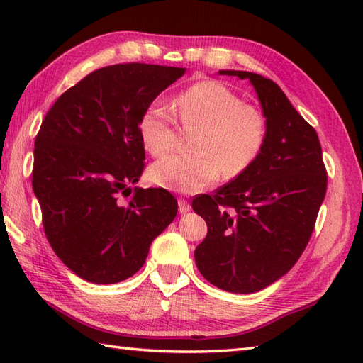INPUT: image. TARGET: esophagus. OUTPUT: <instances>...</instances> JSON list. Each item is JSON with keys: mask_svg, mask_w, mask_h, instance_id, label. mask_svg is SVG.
<instances>
[{"mask_svg": "<svg viewBox=\"0 0 363 363\" xmlns=\"http://www.w3.org/2000/svg\"><path fill=\"white\" fill-rule=\"evenodd\" d=\"M177 209H179V213H187L191 207H190V204L186 201V199H182V198H179L177 199Z\"/></svg>", "mask_w": 363, "mask_h": 363, "instance_id": "34e87169", "label": "esophagus"}]
</instances>
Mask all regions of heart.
I'll list each match as a JSON object with an SVG mask.
<instances>
[{"label":"heart","instance_id":"b5f03b06","mask_svg":"<svg viewBox=\"0 0 363 363\" xmlns=\"http://www.w3.org/2000/svg\"><path fill=\"white\" fill-rule=\"evenodd\" d=\"M176 112L184 125H201L195 152L172 154L151 167V181L179 194H198L226 176L248 168L265 140V118L254 106L243 104L237 94L217 81L194 84L177 95ZM145 148L162 156L173 148L176 120L169 106L152 101L138 121Z\"/></svg>","mask_w":363,"mask_h":363}]
</instances>
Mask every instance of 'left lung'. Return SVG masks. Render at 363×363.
<instances>
[{"mask_svg":"<svg viewBox=\"0 0 363 363\" xmlns=\"http://www.w3.org/2000/svg\"><path fill=\"white\" fill-rule=\"evenodd\" d=\"M218 73L250 79L265 117V140L234 181L191 203L207 223L195 262L215 287L254 293L290 272L306 250L328 176L317 133L276 82L250 72Z\"/></svg>","mask_w":363,"mask_h":363,"instance_id":"8db88e82","label":"left lung"}]
</instances>
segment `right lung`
<instances>
[{
    "mask_svg": "<svg viewBox=\"0 0 363 363\" xmlns=\"http://www.w3.org/2000/svg\"><path fill=\"white\" fill-rule=\"evenodd\" d=\"M184 73L137 62L99 68L60 95L42 121L33 189L51 248L82 279L115 284L135 274L176 217L169 191L129 186L145 167L142 113Z\"/></svg>",
    "mask_w": 363,
    "mask_h": 363,
    "instance_id": "right-lung-1",
    "label": "right lung"
}]
</instances>
